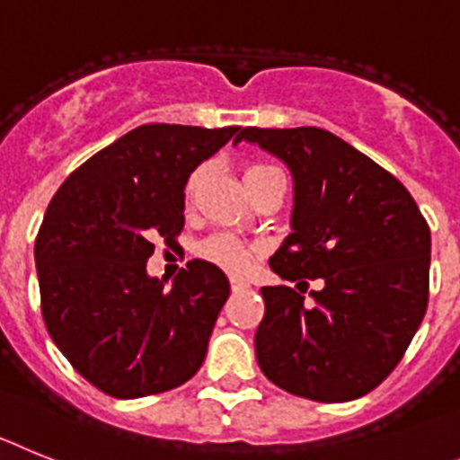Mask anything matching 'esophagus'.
<instances>
[{
  "label": "esophagus",
  "mask_w": 460,
  "mask_h": 460,
  "mask_svg": "<svg viewBox=\"0 0 460 460\" xmlns=\"http://www.w3.org/2000/svg\"><path fill=\"white\" fill-rule=\"evenodd\" d=\"M245 289H250V282H245V279H238V278H231V291H235V294H238V291H245Z\"/></svg>",
  "instance_id": "obj_1"
}]
</instances>
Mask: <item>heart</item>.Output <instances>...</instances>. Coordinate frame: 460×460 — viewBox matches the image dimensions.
Instances as JSON below:
<instances>
[{
  "instance_id": "1",
  "label": "heart",
  "mask_w": 460,
  "mask_h": 460,
  "mask_svg": "<svg viewBox=\"0 0 460 460\" xmlns=\"http://www.w3.org/2000/svg\"><path fill=\"white\" fill-rule=\"evenodd\" d=\"M269 169H273V166H266V164L250 166V169L245 171V181L247 178H252V175L261 173V171H269ZM199 178H201V175L194 173L190 181H187V187H185L187 203H190L191 199H194V194H197ZM199 254H201L203 259H208V261H213L215 266H219V269L241 275L250 269V263H252V257H254V250L247 245V243L234 238V235L217 234V235H213V238H208V241L201 243V247H199Z\"/></svg>"
}]
</instances>
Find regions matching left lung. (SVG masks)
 <instances>
[{
  "label": "left lung",
  "instance_id": "8db88e82",
  "mask_svg": "<svg viewBox=\"0 0 460 460\" xmlns=\"http://www.w3.org/2000/svg\"><path fill=\"white\" fill-rule=\"evenodd\" d=\"M241 141L285 162L294 181L291 234L270 269L291 282H324L313 303L301 282V291L261 287L259 368L310 401L366 396L396 368L426 314L429 225L389 171L331 131L245 127Z\"/></svg>",
  "mask_w": 460,
  "mask_h": 460
}]
</instances>
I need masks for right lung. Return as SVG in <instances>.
<instances>
[{
	"label": "right lung",
	"mask_w": 460,
	"mask_h": 460,
	"mask_svg": "<svg viewBox=\"0 0 460 460\" xmlns=\"http://www.w3.org/2000/svg\"><path fill=\"white\" fill-rule=\"evenodd\" d=\"M241 127L141 125L62 182L39 229L46 329L83 377L115 398H143L194 377L229 279L191 259L171 287L150 278L153 241L185 225V185Z\"/></svg>",
	"instance_id": "obj_1"
}]
</instances>
